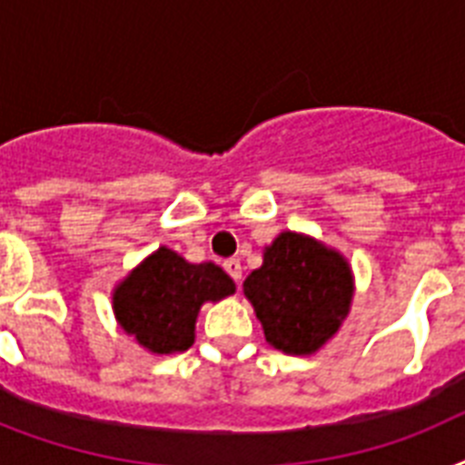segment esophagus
I'll return each mask as SVG.
<instances>
[{"label":"esophagus","instance_id":"esophagus-1","mask_svg":"<svg viewBox=\"0 0 465 465\" xmlns=\"http://www.w3.org/2000/svg\"><path fill=\"white\" fill-rule=\"evenodd\" d=\"M224 270L229 272V277H232L233 282H241V275H243L241 261H236V258H229V261H224Z\"/></svg>","mask_w":465,"mask_h":465}]
</instances>
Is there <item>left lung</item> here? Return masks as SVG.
<instances>
[{"instance_id":"8db88e82","label":"left lung","mask_w":465,"mask_h":465,"mask_svg":"<svg viewBox=\"0 0 465 465\" xmlns=\"http://www.w3.org/2000/svg\"><path fill=\"white\" fill-rule=\"evenodd\" d=\"M265 340L287 354H311L338 332L350 313V262L321 241L282 232L265 246L262 265L243 282Z\"/></svg>"}]
</instances>
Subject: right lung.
<instances>
[{"mask_svg":"<svg viewBox=\"0 0 465 465\" xmlns=\"http://www.w3.org/2000/svg\"><path fill=\"white\" fill-rule=\"evenodd\" d=\"M233 292L236 284L219 265H195L161 246L115 287L113 311L120 328L144 350L173 354L195 342L200 306Z\"/></svg>","mask_w":465,"mask_h":465,"instance_id":"1","label":"right lung"}]
</instances>
